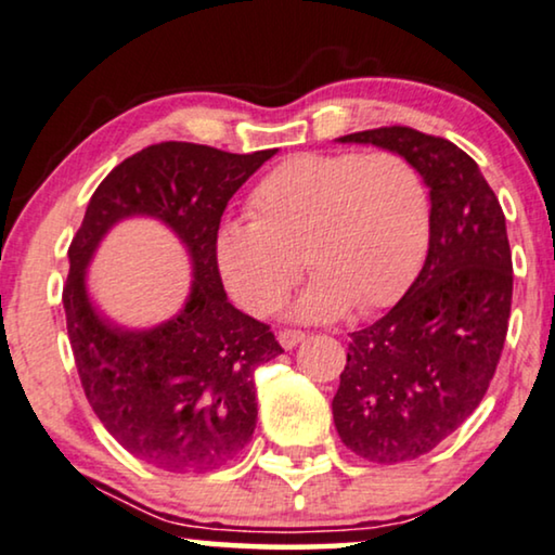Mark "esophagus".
<instances>
[{
  "label": "esophagus",
  "mask_w": 555,
  "mask_h": 555,
  "mask_svg": "<svg viewBox=\"0 0 555 555\" xmlns=\"http://www.w3.org/2000/svg\"><path fill=\"white\" fill-rule=\"evenodd\" d=\"M304 337H307V334L299 332V330H281L279 332V345L284 349H294L296 345H299V341H304Z\"/></svg>",
  "instance_id": "obj_1"
}]
</instances>
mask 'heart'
I'll return each mask as SVG.
<instances>
[{"label":"heart","instance_id":"heart-1","mask_svg":"<svg viewBox=\"0 0 555 555\" xmlns=\"http://www.w3.org/2000/svg\"><path fill=\"white\" fill-rule=\"evenodd\" d=\"M246 214L251 223L218 231L216 261L233 299L256 317L274 314L304 267L317 281L296 317L387 307L417 274L430 236L427 185L392 151L292 155L256 183Z\"/></svg>","mask_w":555,"mask_h":555}]
</instances>
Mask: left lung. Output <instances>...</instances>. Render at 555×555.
I'll return each instance as SVG.
<instances>
[{
    "mask_svg": "<svg viewBox=\"0 0 555 555\" xmlns=\"http://www.w3.org/2000/svg\"><path fill=\"white\" fill-rule=\"evenodd\" d=\"M339 140L400 153L430 189L425 267L385 317L352 332L332 400L349 450L404 463L455 433L488 392L511 319L508 231L478 163L450 140L408 125Z\"/></svg>",
    "mask_w": 555,
    "mask_h": 555,
    "instance_id": "8db88e82",
    "label": "left lung"
}]
</instances>
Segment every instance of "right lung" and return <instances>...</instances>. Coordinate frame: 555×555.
Listing matches in <instances>:
<instances>
[{
	"mask_svg": "<svg viewBox=\"0 0 555 555\" xmlns=\"http://www.w3.org/2000/svg\"><path fill=\"white\" fill-rule=\"evenodd\" d=\"M274 153L238 155L181 140L147 145L105 176L69 244L62 304L85 397L130 455L160 470L208 473L236 457L259 415L256 366L284 352L269 324L225 299L216 261L225 206ZM128 215L170 224L194 259L182 314L145 333L100 318L83 288L99 238Z\"/></svg>",
	"mask_w": 555,
	"mask_h": 555,
	"instance_id": "add662e5",
	"label": "right lung"
}]
</instances>
